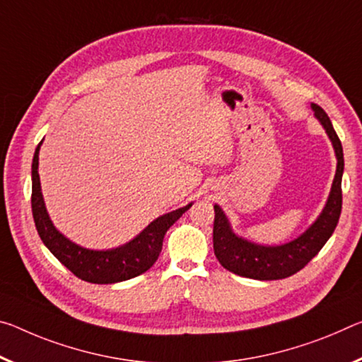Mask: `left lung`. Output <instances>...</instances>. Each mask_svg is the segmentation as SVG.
Returning a JSON list of instances; mask_svg holds the SVG:
<instances>
[{"instance_id": "obj_1", "label": "left lung", "mask_w": 362, "mask_h": 362, "mask_svg": "<svg viewBox=\"0 0 362 362\" xmlns=\"http://www.w3.org/2000/svg\"><path fill=\"white\" fill-rule=\"evenodd\" d=\"M311 107L329 135L337 156L335 179L332 183L325 208L313 226L293 242L280 246H262L235 235L223 211L216 204L214 228H212L214 255L227 271L256 280H279L290 277L301 271L322 250L327 240L334 233L341 214V175L343 168H345L343 148L324 109L317 105H311Z\"/></svg>"}]
</instances>
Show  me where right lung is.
Segmentation results:
<instances>
[{"label": "right lung", "instance_id": "right-lung-1", "mask_svg": "<svg viewBox=\"0 0 362 362\" xmlns=\"http://www.w3.org/2000/svg\"><path fill=\"white\" fill-rule=\"evenodd\" d=\"M40 146L42 143H38L32 163V214L37 232L45 246L76 277L90 284L124 282V280L134 279L136 275L146 272L159 257L165 232L169 230L172 223L180 219L183 212L192 208V203L158 217L132 242L119 246V248L106 251L82 248L56 230L47 208H45L38 175Z\"/></svg>", "mask_w": 362, "mask_h": 362}]
</instances>
